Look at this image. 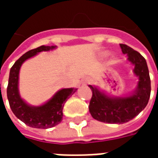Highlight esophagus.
I'll use <instances>...</instances> for the list:
<instances>
[{
	"label": "esophagus",
	"mask_w": 158,
	"mask_h": 158,
	"mask_svg": "<svg viewBox=\"0 0 158 158\" xmlns=\"http://www.w3.org/2000/svg\"><path fill=\"white\" fill-rule=\"evenodd\" d=\"M82 82L83 84H85H85H89V83H90V79H89V78H85V79L82 80Z\"/></svg>",
	"instance_id": "obj_1"
}]
</instances>
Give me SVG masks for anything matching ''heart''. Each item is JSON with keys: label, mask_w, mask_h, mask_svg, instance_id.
Segmentation results:
<instances>
[{"label": "heart", "mask_w": 158, "mask_h": 158, "mask_svg": "<svg viewBox=\"0 0 158 158\" xmlns=\"http://www.w3.org/2000/svg\"><path fill=\"white\" fill-rule=\"evenodd\" d=\"M108 54V51H102V52H101L100 53V56H106Z\"/></svg>", "instance_id": "heart-1"}]
</instances>
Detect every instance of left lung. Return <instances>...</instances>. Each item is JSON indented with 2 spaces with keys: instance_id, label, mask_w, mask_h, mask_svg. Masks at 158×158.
<instances>
[{
  "instance_id": "1",
  "label": "left lung",
  "mask_w": 158,
  "mask_h": 158,
  "mask_svg": "<svg viewBox=\"0 0 158 158\" xmlns=\"http://www.w3.org/2000/svg\"><path fill=\"white\" fill-rule=\"evenodd\" d=\"M128 61L134 65L138 77L136 88L123 96H111L96 86L89 85L92 91L89 111L93 118L106 123H124L133 119L147 105L151 95V79L146 59L127 45L120 44Z\"/></svg>"
}]
</instances>
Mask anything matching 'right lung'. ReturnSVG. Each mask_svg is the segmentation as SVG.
I'll return each instance as SVG.
<instances>
[{"instance_id":"obj_1","label":"right lung","mask_w":158,"mask_h":158,"mask_svg":"<svg viewBox=\"0 0 158 158\" xmlns=\"http://www.w3.org/2000/svg\"><path fill=\"white\" fill-rule=\"evenodd\" d=\"M55 48H56V45H41L38 48L30 50L17 60L10 70L6 89L10 107L18 118L32 128L49 129L60 123L62 120L64 103L78 89L76 88L61 89L55 93L51 99L40 106H31L20 96L19 89V71L23 63L39 52H48Z\"/></svg>"}]
</instances>
